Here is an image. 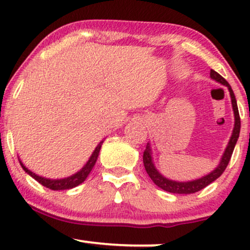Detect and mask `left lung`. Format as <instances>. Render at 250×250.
<instances>
[{"label": "left lung", "instance_id": "1", "mask_svg": "<svg viewBox=\"0 0 250 250\" xmlns=\"http://www.w3.org/2000/svg\"><path fill=\"white\" fill-rule=\"evenodd\" d=\"M210 77L211 79H214L217 81V83H222V85L227 86L230 92V97H231V104H232V110H234V117H235V125H234V130H232V134L230 137V140L228 143V146H227L226 151H224L222 158H221L220 164L218 167H216L214 171L209 173V175L204 176L200 179H195V181H190V182H176V181H171V179L165 178L164 176H162L161 173L157 171L152 163V156H151V148H150V144L146 145V148L144 151V155H143V162H144V167L145 170H146L147 175L150 176V178L152 179L153 183L156 184L157 187H159L161 189L165 190L167 192H172V193H195L200 190L204 189L206 187H208L210 183L216 181L221 175L224 172L226 167H228V163L230 161L232 151H234L235 145H236V142L238 139V136H240V128H241V120H240V114H238V108H237V103L236 99H235V94L232 92V89L230 87V85L228 83L222 75L218 74L217 72H215L214 69L210 71Z\"/></svg>", "mask_w": 250, "mask_h": 250}]
</instances>
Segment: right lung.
I'll return each instance as SVG.
<instances>
[{
  "label": "right lung",
  "instance_id": "obj_1",
  "mask_svg": "<svg viewBox=\"0 0 250 250\" xmlns=\"http://www.w3.org/2000/svg\"><path fill=\"white\" fill-rule=\"evenodd\" d=\"M102 144H103V142H100L99 145H98V146L95 147V150L93 151V153H92V156L89 157L88 162L86 163L85 167H83V169L79 171V172L74 173V175L69 176V177H67V178L49 179V178L41 177V176L35 175L34 172H32V171H30V170H28L27 167H24L23 164H22V162H20V164H21L22 169L26 171L28 175L32 176V177L34 178L35 181H38L39 183L42 184V186H43V187L48 188V189H50V190H67V189H72V188H75V187L79 186V184L83 183V182L85 181L86 178H87L88 173L91 172L92 169H93L95 162H97V159H98V156H99L100 148H102Z\"/></svg>",
  "mask_w": 250,
  "mask_h": 250
}]
</instances>
